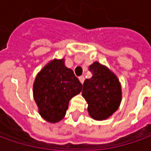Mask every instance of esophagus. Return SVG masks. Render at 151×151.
Returning a JSON list of instances; mask_svg holds the SVG:
<instances>
[{"label": "esophagus", "instance_id": "obj_1", "mask_svg": "<svg viewBox=\"0 0 151 151\" xmlns=\"http://www.w3.org/2000/svg\"><path fill=\"white\" fill-rule=\"evenodd\" d=\"M79 80H80L81 83V84H83V83H84V81H85V76H80V77H79Z\"/></svg>", "mask_w": 151, "mask_h": 151}]
</instances>
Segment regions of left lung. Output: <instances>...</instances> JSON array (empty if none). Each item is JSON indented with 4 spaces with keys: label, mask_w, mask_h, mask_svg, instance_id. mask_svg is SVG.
Segmentation results:
<instances>
[{
    "label": "left lung",
    "mask_w": 151,
    "mask_h": 151,
    "mask_svg": "<svg viewBox=\"0 0 151 151\" xmlns=\"http://www.w3.org/2000/svg\"><path fill=\"white\" fill-rule=\"evenodd\" d=\"M92 77L83 84L82 96L88 104V112L94 120L109 118L122 101V86L117 76L106 65L94 62L89 65Z\"/></svg>",
    "instance_id": "left-lung-1"
}]
</instances>
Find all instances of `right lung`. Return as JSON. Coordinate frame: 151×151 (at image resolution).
Returning a JSON list of instances; mask_svg holds the SVG:
<instances>
[{"mask_svg":"<svg viewBox=\"0 0 151 151\" xmlns=\"http://www.w3.org/2000/svg\"><path fill=\"white\" fill-rule=\"evenodd\" d=\"M82 84L65 59H53L37 74L33 93L38 113L45 121L56 123L65 117L70 100L81 93Z\"/></svg>","mask_w":151,"mask_h":151,"instance_id":"obj_1","label":"right lung"}]
</instances>
